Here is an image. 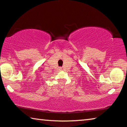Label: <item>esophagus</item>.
<instances>
[{
  "instance_id": "obj_1",
  "label": "esophagus",
  "mask_w": 127,
  "mask_h": 127,
  "mask_svg": "<svg viewBox=\"0 0 127 127\" xmlns=\"http://www.w3.org/2000/svg\"><path fill=\"white\" fill-rule=\"evenodd\" d=\"M60 69H61V68H60Z\"/></svg>"
}]
</instances>
